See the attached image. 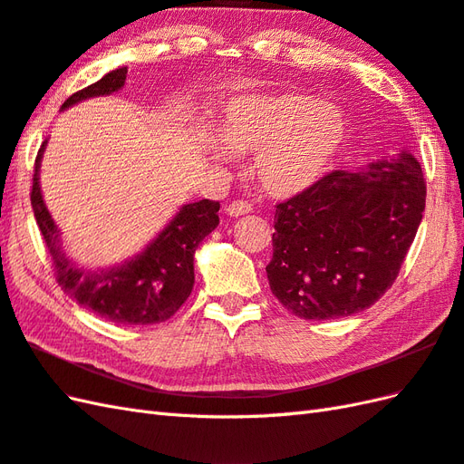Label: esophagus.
Masks as SVG:
<instances>
[{"instance_id": "esophagus-1", "label": "esophagus", "mask_w": 464, "mask_h": 464, "mask_svg": "<svg viewBox=\"0 0 464 464\" xmlns=\"http://www.w3.org/2000/svg\"><path fill=\"white\" fill-rule=\"evenodd\" d=\"M251 211H253V206L249 201L237 199V201H231L227 206V215H231V218H239V215H246Z\"/></svg>"}]
</instances>
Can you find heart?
Wrapping results in <instances>:
<instances>
[{"instance_id": "heart-1", "label": "heart", "mask_w": 464, "mask_h": 464, "mask_svg": "<svg viewBox=\"0 0 464 464\" xmlns=\"http://www.w3.org/2000/svg\"><path fill=\"white\" fill-rule=\"evenodd\" d=\"M342 114L308 94H251L235 99L219 124L223 144L255 154L253 176L266 193L290 198L326 174L343 142ZM218 158L225 150L213 146Z\"/></svg>"}]
</instances>
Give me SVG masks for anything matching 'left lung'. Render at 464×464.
Masks as SVG:
<instances>
[{"label":"left lung","instance_id":"1","mask_svg":"<svg viewBox=\"0 0 464 464\" xmlns=\"http://www.w3.org/2000/svg\"><path fill=\"white\" fill-rule=\"evenodd\" d=\"M411 154L358 171L334 169L276 203L268 285L288 312L332 320L370 308L401 271L425 211Z\"/></svg>","mask_w":464,"mask_h":464}]
</instances>
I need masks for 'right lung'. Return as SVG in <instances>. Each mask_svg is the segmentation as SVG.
Returning <instances> with one entry per match:
<instances>
[{"label": "right lung", "instance_id": "obj_1", "mask_svg": "<svg viewBox=\"0 0 464 464\" xmlns=\"http://www.w3.org/2000/svg\"><path fill=\"white\" fill-rule=\"evenodd\" d=\"M126 72L128 69L122 67L104 74L101 81L71 94L63 102V109L91 96L111 94L122 89ZM43 148L45 142L41 144L35 158L31 206L63 293L77 300L92 314L122 326L158 324L174 316L191 295L193 278H196L193 253L219 225V201L201 199L181 208L174 221L156 237V241L126 265L101 273L82 271L64 258L59 245V231L41 198L39 161Z\"/></svg>", "mask_w": 464, "mask_h": 464}]
</instances>
